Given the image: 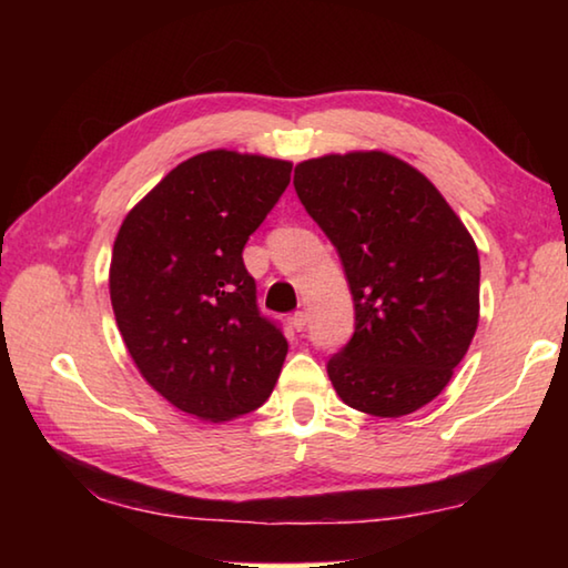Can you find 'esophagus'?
Masks as SVG:
<instances>
[{
	"mask_svg": "<svg viewBox=\"0 0 568 568\" xmlns=\"http://www.w3.org/2000/svg\"><path fill=\"white\" fill-rule=\"evenodd\" d=\"M307 321H311V318H307V311H297V313L293 315V328H295V331H305Z\"/></svg>",
	"mask_w": 568,
	"mask_h": 568,
	"instance_id": "obj_1",
	"label": "esophagus"
}]
</instances>
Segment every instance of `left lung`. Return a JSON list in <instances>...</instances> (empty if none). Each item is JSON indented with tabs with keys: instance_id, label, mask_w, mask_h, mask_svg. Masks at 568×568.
I'll list each match as a JSON object with an SVG mask.
<instances>
[{
	"instance_id": "1",
	"label": "left lung",
	"mask_w": 568,
	"mask_h": 568,
	"mask_svg": "<svg viewBox=\"0 0 568 568\" xmlns=\"http://www.w3.org/2000/svg\"><path fill=\"white\" fill-rule=\"evenodd\" d=\"M303 207L348 277L355 333L328 361L351 408L398 418L434 400L478 325V250L434 182L381 150L295 165Z\"/></svg>"
}]
</instances>
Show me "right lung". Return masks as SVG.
<instances>
[{
    "label": "right lung",
    "instance_id": "obj_1",
    "mask_svg": "<svg viewBox=\"0 0 568 568\" xmlns=\"http://www.w3.org/2000/svg\"><path fill=\"white\" fill-rule=\"evenodd\" d=\"M293 165L210 150L180 162L114 237L110 301L134 365L200 420L261 408L287 341L257 311L243 247L291 182Z\"/></svg>",
    "mask_w": 568,
    "mask_h": 568
}]
</instances>
